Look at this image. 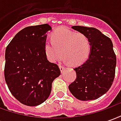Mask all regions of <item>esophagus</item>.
Instances as JSON below:
<instances>
[{
  "label": "esophagus",
  "mask_w": 121,
  "mask_h": 121,
  "mask_svg": "<svg viewBox=\"0 0 121 121\" xmlns=\"http://www.w3.org/2000/svg\"><path fill=\"white\" fill-rule=\"evenodd\" d=\"M59 67H60V69L61 72L62 73V72L63 71V70H64V69H65V67L63 65H59Z\"/></svg>",
  "instance_id": "34e87169"
}]
</instances>
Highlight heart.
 I'll return each mask as SVG.
<instances>
[{"mask_svg": "<svg viewBox=\"0 0 121 121\" xmlns=\"http://www.w3.org/2000/svg\"><path fill=\"white\" fill-rule=\"evenodd\" d=\"M45 55L51 62H56L61 57L72 66L84 63L89 58L91 44L88 37L78 34L68 28L61 27L52 33V39L45 43Z\"/></svg>", "mask_w": 121, "mask_h": 121, "instance_id": "heart-1", "label": "heart"}]
</instances>
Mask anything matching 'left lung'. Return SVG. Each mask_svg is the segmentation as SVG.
<instances>
[{
	"label": "left lung",
	"mask_w": 121,
	"mask_h": 121,
	"mask_svg": "<svg viewBox=\"0 0 121 121\" xmlns=\"http://www.w3.org/2000/svg\"><path fill=\"white\" fill-rule=\"evenodd\" d=\"M71 28L88 37L91 50L87 60L74 69L76 78L69 86V89L78 100H95L109 90L114 80L116 56L113 43L96 28L81 26Z\"/></svg>",
	"instance_id": "8db88e82"
}]
</instances>
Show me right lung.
<instances>
[{"mask_svg": "<svg viewBox=\"0 0 121 121\" xmlns=\"http://www.w3.org/2000/svg\"><path fill=\"white\" fill-rule=\"evenodd\" d=\"M48 24L31 26L17 33L7 46L4 77L11 93L19 101L36 106L48 99L54 80L60 75L57 64L45 52Z\"/></svg>", "mask_w": 121, "mask_h": 121, "instance_id": "right-lung-1", "label": "right lung"}]
</instances>
